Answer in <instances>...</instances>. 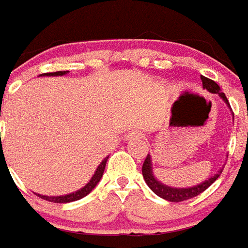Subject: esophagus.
<instances>
[{
    "label": "esophagus",
    "instance_id": "esophagus-1",
    "mask_svg": "<svg viewBox=\"0 0 248 248\" xmlns=\"http://www.w3.org/2000/svg\"><path fill=\"white\" fill-rule=\"evenodd\" d=\"M144 135H143L142 131H133V133H130L129 134V137H127V140H139V139H142Z\"/></svg>",
    "mask_w": 248,
    "mask_h": 248
}]
</instances>
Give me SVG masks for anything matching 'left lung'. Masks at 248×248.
I'll return each mask as SVG.
<instances>
[{
  "mask_svg": "<svg viewBox=\"0 0 248 248\" xmlns=\"http://www.w3.org/2000/svg\"><path fill=\"white\" fill-rule=\"evenodd\" d=\"M201 81H202L203 89H206L210 93H214V94H218L221 97L223 102L226 104L229 108H230V104L227 101L225 93L221 92L219 87H218L217 82H214L210 78H205V76H201ZM232 110V108H230ZM232 119H234V114H232ZM222 170H218L217 173H214L213 176H210L208 180L202 181L197 185H193V186H186V188H176V186H170V185H167L164 183H161L155 177L154 175V168H152V159L151 155H147L146 160L143 163L142 167V173L143 177H144V181L146 184L150 186V189L154 192L155 194H157L159 197L164 200H168V201H172V202H180V201H185V200L193 199L196 196H199L200 193H202L203 190H206L210 186V185L217 180L219 175L222 173Z\"/></svg>",
  "mask_w": 248,
  "mask_h": 248,
  "instance_id": "obj_1",
  "label": "left lung"
}]
</instances>
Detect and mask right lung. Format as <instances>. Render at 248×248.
Here are the masks:
<instances>
[{"mask_svg": "<svg viewBox=\"0 0 248 248\" xmlns=\"http://www.w3.org/2000/svg\"><path fill=\"white\" fill-rule=\"evenodd\" d=\"M68 71H59V72H51V73H43V75H40V76H63V75H67ZM109 156H106L104 160L101 161L100 166L97 167L96 172H94V175L92 176L91 180L88 181L87 184L84 185L82 188H80L76 192H72V193H68V194H63V196H45V194H38L40 199L47 200L49 202H56V203H67V202H72V201H78V200L82 199V197H85L88 194L91 193L92 190L94 189L97 186V184L100 183L101 177L104 175V170H105V166H106V161H108Z\"/></svg>", "mask_w": 248, "mask_h": 248, "instance_id": "right-lung-1", "label": "right lung"}]
</instances>
